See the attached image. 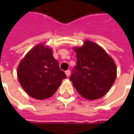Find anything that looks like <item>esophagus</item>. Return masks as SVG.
I'll return each mask as SVG.
<instances>
[{
  "instance_id": "1",
  "label": "esophagus",
  "mask_w": 134,
  "mask_h": 134,
  "mask_svg": "<svg viewBox=\"0 0 134 134\" xmlns=\"http://www.w3.org/2000/svg\"><path fill=\"white\" fill-rule=\"evenodd\" d=\"M70 73H71V72H70V71H69V70H67V71H65V74H66V75H67V77L70 76Z\"/></svg>"
}]
</instances>
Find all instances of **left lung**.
I'll return each mask as SVG.
<instances>
[{
	"instance_id": "left-lung-1",
	"label": "left lung",
	"mask_w": 134,
	"mask_h": 134,
	"mask_svg": "<svg viewBox=\"0 0 134 134\" xmlns=\"http://www.w3.org/2000/svg\"><path fill=\"white\" fill-rule=\"evenodd\" d=\"M74 50L77 60L70 77L73 86L87 99L102 97L116 79L114 60L101 46L90 41H85L83 46Z\"/></svg>"
}]
</instances>
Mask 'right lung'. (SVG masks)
Listing matches in <instances>:
<instances>
[{
    "mask_svg": "<svg viewBox=\"0 0 134 134\" xmlns=\"http://www.w3.org/2000/svg\"><path fill=\"white\" fill-rule=\"evenodd\" d=\"M17 76L26 93L37 99L53 95L67 77L53 56L52 49L42 44L32 48L21 61Z\"/></svg>",
    "mask_w": 134,
    "mask_h": 134,
    "instance_id": "obj_1",
    "label": "right lung"
}]
</instances>
